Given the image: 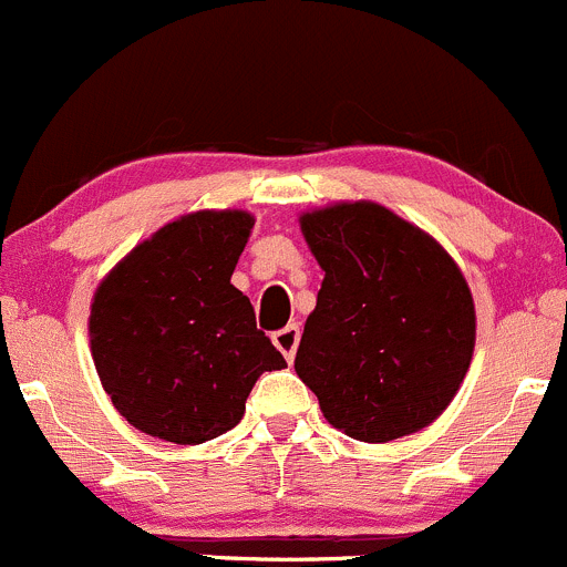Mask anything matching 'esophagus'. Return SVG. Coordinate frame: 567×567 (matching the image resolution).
<instances>
[{"instance_id": "1", "label": "esophagus", "mask_w": 567, "mask_h": 567, "mask_svg": "<svg viewBox=\"0 0 567 567\" xmlns=\"http://www.w3.org/2000/svg\"><path fill=\"white\" fill-rule=\"evenodd\" d=\"M272 342H275V348L280 350V353L287 355V361H292L295 350H298V342H300V328L298 326L280 328V331L272 333Z\"/></svg>"}]
</instances>
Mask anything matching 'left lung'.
<instances>
[{
	"label": "left lung",
	"mask_w": 567,
	"mask_h": 567,
	"mask_svg": "<svg viewBox=\"0 0 567 567\" xmlns=\"http://www.w3.org/2000/svg\"><path fill=\"white\" fill-rule=\"evenodd\" d=\"M300 230L326 278L295 370L328 423L361 442L434 423L476 348V306L460 264L370 199L300 214Z\"/></svg>",
	"instance_id": "1"
}]
</instances>
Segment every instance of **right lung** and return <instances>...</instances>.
Here are the masks:
<instances>
[{"label":"right lung","mask_w":567,"mask_h":567,"mask_svg":"<svg viewBox=\"0 0 567 567\" xmlns=\"http://www.w3.org/2000/svg\"><path fill=\"white\" fill-rule=\"evenodd\" d=\"M252 214L192 212L138 241L91 298L96 375L116 412L175 445L234 429L261 373L287 368L230 284Z\"/></svg>","instance_id":"1"}]
</instances>
